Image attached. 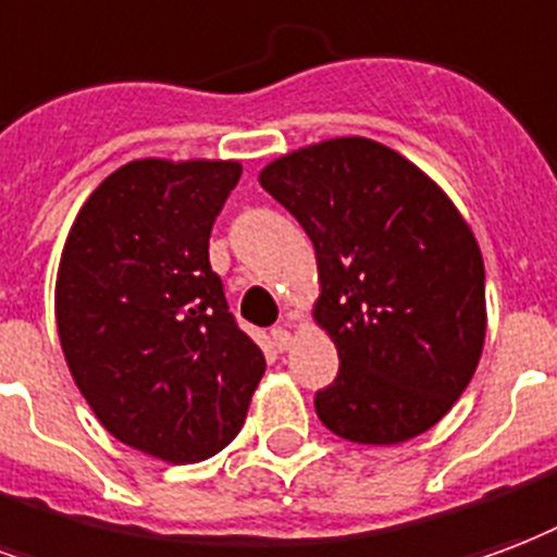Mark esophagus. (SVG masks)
Instances as JSON below:
<instances>
[{"label":"esophagus","mask_w":557,"mask_h":557,"mask_svg":"<svg viewBox=\"0 0 557 557\" xmlns=\"http://www.w3.org/2000/svg\"><path fill=\"white\" fill-rule=\"evenodd\" d=\"M271 342H274L277 351H286L292 345V333L286 331V327H274V331H271Z\"/></svg>","instance_id":"obj_1"}]
</instances>
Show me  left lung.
<instances>
[{
  "instance_id": "1",
  "label": "left lung",
  "mask_w": 557,
  "mask_h": 557,
  "mask_svg": "<svg viewBox=\"0 0 557 557\" xmlns=\"http://www.w3.org/2000/svg\"><path fill=\"white\" fill-rule=\"evenodd\" d=\"M259 183L315 247V319L339 351L336 381L315 393L324 428L366 446L425 434L484 348V259L467 221L416 164L369 138L289 152Z\"/></svg>"
}]
</instances>
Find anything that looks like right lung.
Segmentation results:
<instances>
[{
  "mask_svg": "<svg viewBox=\"0 0 557 557\" xmlns=\"http://www.w3.org/2000/svg\"><path fill=\"white\" fill-rule=\"evenodd\" d=\"M238 176V162L123 164L61 253L55 319L73 381L111 436L171 463L218 455L265 372L209 265Z\"/></svg>",
  "mask_w": 557,
  "mask_h": 557,
  "instance_id": "obj_1",
  "label": "right lung"
}]
</instances>
